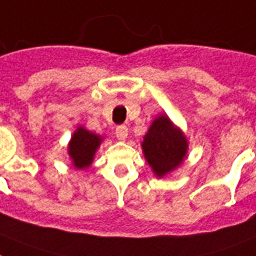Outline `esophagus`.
<instances>
[{"label":"esophagus","instance_id":"esophagus-1","mask_svg":"<svg viewBox=\"0 0 256 256\" xmlns=\"http://www.w3.org/2000/svg\"><path fill=\"white\" fill-rule=\"evenodd\" d=\"M128 126H124V124H120L116 128V135L120 140H124L128 138Z\"/></svg>","mask_w":256,"mask_h":256}]
</instances>
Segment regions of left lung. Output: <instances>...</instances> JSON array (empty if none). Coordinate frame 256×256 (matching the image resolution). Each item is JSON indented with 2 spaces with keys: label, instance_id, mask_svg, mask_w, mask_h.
Segmentation results:
<instances>
[{
  "label": "left lung",
  "instance_id": "8db88e82",
  "mask_svg": "<svg viewBox=\"0 0 256 256\" xmlns=\"http://www.w3.org/2000/svg\"><path fill=\"white\" fill-rule=\"evenodd\" d=\"M186 140L170 118L160 116L152 122L142 143L143 152L155 175L162 178L186 158Z\"/></svg>",
  "mask_w": 256,
  "mask_h": 256
}]
</instances>
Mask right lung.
<instances>
[{
	"instance_id": "obj_1",
	"label": "right lung",
	"mask_w": 256,
	"mask_h": 256,
	"mask_svg": "<svg viewBox=\"0 0 256 256\" xmlns=\"http://www.w3.org/2000/svg\"><path fill=\"white\" fill-rule=\"evenodd\" d=\"M101 138L93 132L80 128L76 130L70 143V155L74 167L86 168L92 163L96 150L98 148Z\"/></svg>"
}]
</instances>
